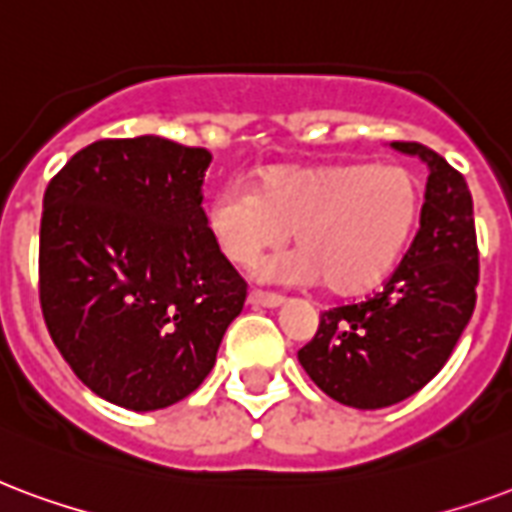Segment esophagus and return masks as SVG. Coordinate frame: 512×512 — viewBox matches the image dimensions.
<instances>
[{"instance_id": "34e87169", "label": "esophagus", "mask_w": 512, "mask_h": 512, "mask_svg": "<svg viewBox=\"0 0 512 512\" xmlns=\"http://www.w3.org/2000/svg\"><path fill=\"white\" fill-rule=\"evenodd\" d=\"M282 295L276 293H263V290H252L249 293V304L252 306H266V309H274V306H282Z\"/></svg>"}]
</instances>
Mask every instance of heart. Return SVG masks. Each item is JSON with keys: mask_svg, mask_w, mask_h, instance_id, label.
<instances>
[{"mask_svg": "<svg viewBox=\"0 0 512 512\" xmlns=\"http://www.w3.org/2000/svg\"><path fill=\"white\" fill-rule=\"evenodd\" d=\"M423 211L420 179L404 165H274L252 189H219L206 230L238 268H255L285 244L298 252L263 268L271 282L336 295L369 293L396 271Z\"/></svg>", "mask_w": 512, "mask_h": 512, "instance_id": "heart-1", "label": "heart"}]
</instances>
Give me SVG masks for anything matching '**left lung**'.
I'll return each instance as SVG.
<instances>
[{
    "label": "left lung",
    "mask_w": 512,
    "mask_h": 512,
    "mask_svg": "<svg viewBox=\"0 0 512 512\" xmlns=\"http://www.w3.org/2000/svg\"><path fill=\"white\" fill-rule=\"evenodd\" d=\"M393 149L429 165L420 230L382 290L320 314L298 361L333 401L380 410L418 393L445 366L475 312L480 279L472 195L464 176L423 143Z\"/></svg>",
    "instance_id": "8db88e82"
}]
</instances>
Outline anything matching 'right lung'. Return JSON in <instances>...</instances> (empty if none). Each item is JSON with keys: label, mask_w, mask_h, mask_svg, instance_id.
Returning a JSON list of instances; mask_svg holds the SVG:
<instances>
[{"label": "right lung", "mask_w": 512, "mask_h": 512, "mask_svg": "<svg viewBox=\"0 0 512 512\" xmlns=\"http://www.w3.org/2000/svg\"><path fill=\"white\" fill-rule=\"evenodd\" d=\"M208 162L157 135L102 138L45 189V325L78 380L127 410L187 399L244 309L246 282L203 219Z\"/></svg>", "instance_id": "1"}]
</instances>
